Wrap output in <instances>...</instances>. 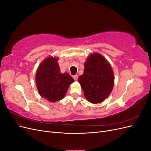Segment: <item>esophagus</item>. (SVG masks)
Returning <instances> with one entry per match:
<instances>
[{"label":"esophagus","instance_id":"1","mask_svg":"<svg viewBox=\"0 0 151 151\" xmlns=\"http://www.w3.org/2000/svg\"><path fill=\"white\" fill-rule=\"evenodd\" d=\"M73 78L74 79L75 81H77V79H78V75H74V76H73Z\"/></svg>","mask_w":151,"mask_h":151}]
</instances>
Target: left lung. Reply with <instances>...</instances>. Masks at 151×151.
<instances>
[{"instance_id":"8db88e82","label":"left lung","mask_w":151,"mask_h":151,"mask_svg":"<svg viewBox=\"0 0 151 151\" xmlns=\"http://www.w3.org/2000/svg\"><path fill=\"white\" fill-rule=\"evenodd\" d=\"M114 80L110 63L98 53L88 56L84 63L83 74L78 78L85 98L93 104L101 103L109 96L113 88Z\"/></svg>"}]
</instances>
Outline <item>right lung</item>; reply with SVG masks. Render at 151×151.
<instances>
[{"label":"right lung","mask_w":151,"mask_h":151,"mask_svg":"<svg viewBox=\"0 0 151 151\" xmlns=\"http://www.w3.org/2000/svg\"><path fill=\"white\" fill-rule=\"evenodd\" d=\"M58 58L50 56L41 62L36 70L35 81L41 96L50 102H56L65 97L74 79L67 72L61 73Z\"/></svg>","instance_id":"obj_1"}]
</instances>
